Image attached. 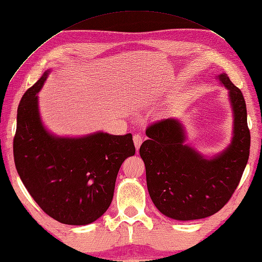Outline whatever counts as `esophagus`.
<instances>
[{"label":"esophagus","instance_id":"1","mask_svg":"<svg viewBox=\"0 0 262 262\" xmlns=\"http://www.w3.org/2000/svg\"><path fill=\"white\" fill-rule=\"evenodd\" d=\"M133 140H134V144H135V147H136V149L140 148L141 144H142V142H143V137H142V135H140V134H135L134 136H133Z\"/></svg>","mask_w":262,"mask_h":262}]
</instances>
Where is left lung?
Listing matches in <instances>:
<instances>
[{
	"label": "left lung",
	"mask_w": 262,
	"mask_h": 262,
	"mask_svg": "<svg viewBox=\"0 0 262 262\" xmlns=\"http://www.w3.org/2000/svg\"><path fill=\"white\" fill-rule=\"evenodd\" d=\"M233 110L232 142L223 152L206 158L185 144L186 132L174 118L147 127L140 154L145 163L148 193L161 213L178 221L205 219L229 202L241 180L250 154V130L243 94L225 73Z\"/></svg>",
	"instance_id": "1"
}]
</instances>
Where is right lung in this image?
<instances>
[{
    "label": "right lung",
    "instance_id": "obj_1",
    "mask_svg": "<svg viewBox=\"0 0 262 262\" xmlns=\"http://www.w3.org/2000/svg\"><path fill=\"white\" fill-rule=\"evenodd\" d=\"M46 71L22 97L13 140L14 163L28 192L63 224L86 225L101 217L114 197L122 162L135 154L132 134L103 132L60 137L42 125L38 96Z\"/></svg>",
    "mask_w": 262,
    "mask_h": 262
}]
</instances>
